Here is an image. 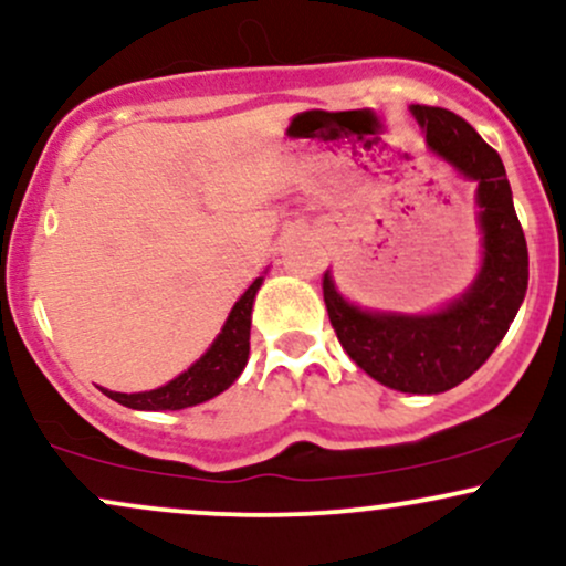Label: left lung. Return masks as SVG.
Instances as JSON below:
<instances>
[{"label": "left lung", "mask_w": 566, "mask_h": 566, "mask_svg": "<svg viewBox=\"0 0 566 566\" xmlns=\"http://www.w3.org/2000/svg\"><path fill=\"white\" fill-rule=\"evenodd\" d=\"M428 151L476 184L482 265L471 287L433 314H394L346 301L329 271L322 290L337 340L369 378L401 394H441L469 380L509 333L527 295L530 255L503 159L447 108H409Z\"/></svg>", "instance_id": "left-lung-1"}]
</instances>
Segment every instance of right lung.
Masks as SVG:
<instances>
[{
  "label": "right lung",
  "mask_w": 566,
  "mask_h": 566,
  "mask_svg": "<svg viewBox=\"0 0 566 566\" xmlns=\"http://www.w3.org/2000/svg\"><path fill=\"white\" fill-rule=\"evenodd\" d=\"M263 276H258L244 295L233 303L229 319L220 329L212 346L193 361L186 373L172 378L165 386L154 388V391L140 394H119L103 388L108 399L119 401L129 409H148V412H159V409H186L197 407L201 401L212 399V396L223 394L233 380L242 375L250 356V324H252V303H255L258 290H261Z\"/></svg>",
  "instance_id": "add662e5"
}]
</instances>
